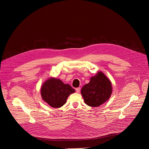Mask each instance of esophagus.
I'll return each mask as SVG.
<instances>
[{
  "label": "esophagus",
  "mask_w": 149,
  "mask_h": 149,
  "mask_svg": "<svg viewBox=\"0 0 149 149\" xmlns=\"http://www.w3.org/2000/svg\"><path fill=\"white\" fill-rule=\"evenodd\" d=\"M75 90H76V92H77V93H79V91H80V90H81V88H80L79 87H78V88H77L75 89Z\"/></svg>",
  "instance_id": "1"
}]
</instances>
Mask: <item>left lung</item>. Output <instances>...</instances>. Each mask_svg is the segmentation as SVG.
Here are the masks:
<instances>
[{
	"mask_svg": "<svg viewBox=\"0 0 149 149\" xmlns=\"http://www.w3.org/2000/svg\"><path fill=\"white\" fill-rule=\"evenodd\" d=\"M84 102L90 107H96L107 101L112 93L110 81L102 72L91 78L90 81L81 91Z\"/></svg>",
	"mask_w": 149,
	"mask_h": 149,
	"instance_id": "obj_1",
	"label": "left lung"
}]
</instances>
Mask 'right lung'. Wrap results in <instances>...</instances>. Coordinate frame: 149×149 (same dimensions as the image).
<instances>
[{
    "label": "right lung",
    "mask_w": 149,
    "mask_h": 149,
    "mask_svg": "<svg viewBox=\"0 0 149 149\" xmlns=\"http://www.w3.org/2000/svg\"><path fill=\"white\" fill-rule=\"evenodd\" d=\"M75 90L69 84L54 78L46 81L40 90L42 99L54 108H59L64 105L68 96Z\"/></svg>",
    "instance_id": "obj_1"
}]
</instances>
